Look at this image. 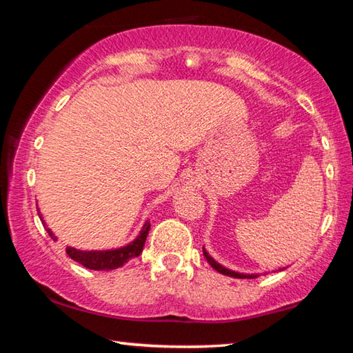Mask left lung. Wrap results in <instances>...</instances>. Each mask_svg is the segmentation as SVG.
<instances>
[{
    "label": "left lung",
    "mask_w": 353,
    "mask_h": 353,
    "mask_svg": "<svg viewBox=\"0 0 353 353\" xmlns=\"http://www.w3.org/2000/svg\"><path fill=\"white\" fill-rule=\"evenodd\" d=\"M202 250H204V256L207 259V261L210 263V266L213 268V270H216L219 274H224V276H229V277H234V279H255V277H259V274H243V272L232 271V270H229V268H225V266L221 265V263H218L216 260L213 259V256L208 255L205 248H202ZM280 271H282V270H280Z\"/></svg>",
    "instance_id": "8db88e82"
}]
</instances>
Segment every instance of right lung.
<instances>
[{
  "instance_id": "obj_1",
  "label": "right lung",
  "mask_w": 353,
  "mask_h": 353,
  "mask_svg": "<svg viewBox=\"0 0 353 353\" xmlns=\"http://www.w3.org/2000/svg\"><path fill=\"white\" fill-rule=\"evenodd\" d=\"M37 212H39L41 224H43V227L48 232V235H50L52 240H57V236L52 234V230L46 225V223L43 221V216H41L39 207H37ZM149 229H151V224H149V221H146V223L141 227L140 234L137 235L134 241H130L129 244H126V246H121L117 249L82 250V249H76V248L68 246L65 250H67L70 259H73L74 261L81 263L82 266L88 268V270L112 271V270H117V268H121L124 263H128L129 260H132V259H135V256H139L141 254Z\"/></svg>"
}]
</instances>
